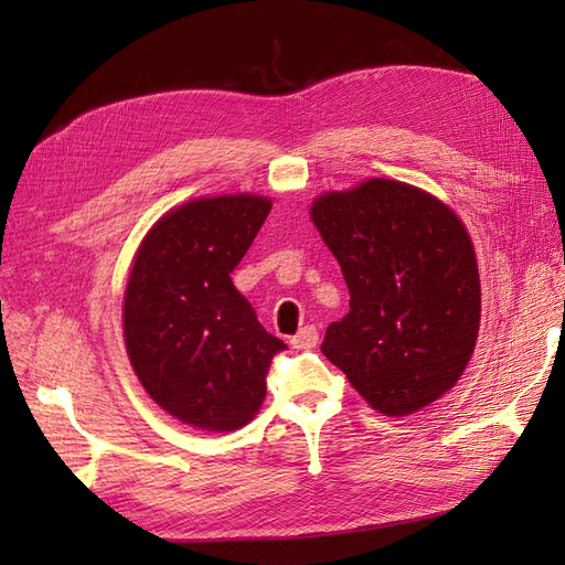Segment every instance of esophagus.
Returning <instances> with one entry per match:
<instances>
[{"label":"esophagus","instance_id":"34e87169","mask_svg":"<svg viewBox=\"0 0 565 565\" xmlns=\"http://www.w3.org/2000/svg\"><path fill=\"white\" fill-rule=\"evenodd\" d=\"M316 343H318V330L313 328V324H305V328L290 339V345L295 350H311V348H316Z\"/></svg>","mask_w":565,"mask_h":565}]
</instances>
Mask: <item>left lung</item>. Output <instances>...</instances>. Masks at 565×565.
I'll return each mask as SVG.
<instances>
[{
  "instance_id": "obj_1",
  "label": "left lung",
  "mask_w": 565,
  "mask_h": 565,
  "mask_svg": "<svg viewBox=\"0 0 565 565\" xmlns=\"http://www.w3.org/2000/svg\"><path fill=\"white\" fill-rule=\"evenodd\" d=\"M309 215L350 290V311L324 332V358L384 417L454 390L481 324L479 263L462 220L390 178L324 192Z\"/></svg>"
}]
</instances>
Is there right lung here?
I'll use <instances>...</instances> for the list:
<instances>
[{
    "instance_id": "right-lung-1",
    "label": "right lung",
    "mask_w": 565,
    "mask_h": 565,
    "mask_svg": "<svg viewBox=\"0 0 565 565\" xmlns=\"http://www.w3.org/2000/svg\"><path fill=\"white\" fill-rule=\"evenodd\" d=\"M273 201L201 196L143 235L124 292V339L146 394L173 419L207 433L247 426L284 341L267 334L231 281Z\"/></svg>"
}]
</instances>
